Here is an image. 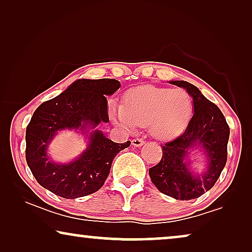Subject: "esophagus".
I'll list each match as a JSON object with an SVG mask.
<instances>
[{
  "label": "esophagus",
  "instance_id": "1",
  "mask_svg": "<svg viewBox=\"0 0 252 252\" xmlns=\"http://www.w3.org/2000/svg\"><path fill=\"white\" fill-rule=\"evenodd\" d=\"M146 143L142 139H134L132 140V146L133 147H142Z\"/></svg>",
  "mask_w": 252,
  "mask_h": 252
}]
</instances>
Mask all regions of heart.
I'll return each mask as SVG.
<instances>
[{"label":"heart","mask_w":252,"mask_h":252,"mask_svg":"<svg viewBox=\"0 0 252 252\" xmlns=\"http://www.w3.org/2000/svg\"><path fill=\"white\" fill-rule=\"evenodd\" d=\"M192 99L182 88L140 86L125 94V103L111 102L109 112L117 125L126 130L148 126L158 140H172L180 135L190 122Z\"/></svg>","instance_id":"1"}]
</instances>
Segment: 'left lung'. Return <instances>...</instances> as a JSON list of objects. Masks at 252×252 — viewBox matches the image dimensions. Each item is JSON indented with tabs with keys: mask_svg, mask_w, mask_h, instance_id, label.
Returning a JSON list of instances; mask_svg holds the SVG:
<instances>
[{
	"mask_svg": "<svg viewBox=\"0 0 252 252\" xmlns=\"http://www.w3.org/2000/svg\"><path fill=\"white\" fill-rule=\"evenodd\" d=\"M170 84L186 89L194 103V115L181 136L161 147L163 156L149 168L153 184L163 194L180 201L197 198L210 190L220 177L227 161L229 127L216 104L196 86L184 80ZM205 158V168L197 172L190 156L193 151Z\"/></svg>",
	"mask_w": 252,
	"mask_h": 252,
	"instance_id": "obj_1",
	"label": "left lung"
}]
</instances>
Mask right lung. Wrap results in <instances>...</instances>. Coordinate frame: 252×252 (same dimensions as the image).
I'll list each match as a JSON object with an SVG mask.
<instances>
[{"instance_id": "obj_1", "label": "right lung", "mask_w": 252, "mask_h": 252, "mask_svg": "<svg viewBox=\"0 0 252 252\" xmlns=\"http://www.w3.org/2000/svg\"><path fill=\"white\" fill-rule=\"evenodd\" d=\"M116 79H78L34 111L26 128V161L43 188L73 199L91 195L104 185L113 158L130 142L109 140L99 124L109 123L108 101L120 88ZM73 130L88 146L70 162H55L49 147L60 131Z\"/></svg>"}]
</instances>
